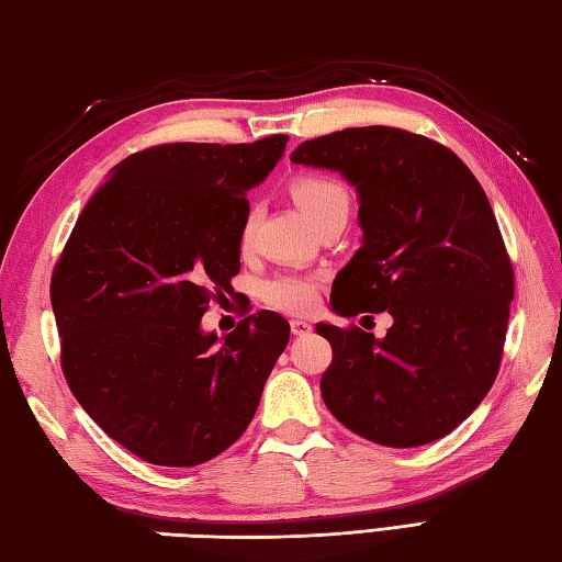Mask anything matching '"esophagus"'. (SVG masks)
<instances>
[{
  "instance_id": "1",
  "label": "esophagus",
  "mask_w": 562,
  "mask_h": 562,
  "mask_svg": "<svg viewBox=\"0 0 562 562\" xmlns=\"http://www.w3.org/2000/svg\"><path fill=\"white\" fill-rule=\"evenodd\" d=\"M291 333L295 337H305V335L313 333V325L305 323V321H291Z\"/></svg>"
}]
</instances>
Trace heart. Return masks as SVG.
Here are the masks:
<instances>
[{
    "label": "heart",
    "mask_w": 562,
    "mask_h": 562,
    "mask_svg": "<svg viewBox=\"0 0 562 562\" xmlns=\"http://www.w3.org/2000/svg\"><path fill=\"white\" fill-rule=\"evenodd\" d=\"M291 195L313 225L337 213V210L349 213L347 190L335 178L301 176L291 183ZM251 225V217H247L245 225H241V245H249ZM263 299L283 313H308L317 299V281L313 277H305V273H279V277L263 283Z\"/></svg>",
    "instance_id": "obj_1"
}]
</instances>
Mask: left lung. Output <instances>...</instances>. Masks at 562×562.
<instances>
[{"label": "left lung", "instance_id": "left-lung-1", "mask_svg": "<svg viewBox=\"0 0 562 562\" xmlns=\"http://www.w3.org/2000/svg\"><path fill=\"white\" fill-rule=\"evenodd\" d=\"M291 161L340 173L357 193L362 247L335 277L330 308L394 321L384 337L315 325L333 345L325 406L376 446L448 436L494 384L514 301L509 254L477 178L446 146L394 126L317 136Z\"/></svg>", "mask_w": 562, "mask_h": 562}]
</instances>
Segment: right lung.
Segmentation results:
<instances>
[{
    "label": "right lung",
    "instance_id": "add662e5",
    "mask_svg": "<svg viewBox=\"0 0 562 562\" xmlns=\"http://www.w3.org/2000/svg\"><path fill=\"white\" fill-rule=\"evenodd\" d=\"M285 142L154 146L114 166L76 222L50 281L63 372L136 458L203 464L257 413L291 325L267 311L217 337L200 323L239 273L247 193Z\"/></svg>",
    "mask_w": 562,
    "mask_h": 562
}]
</instances>
